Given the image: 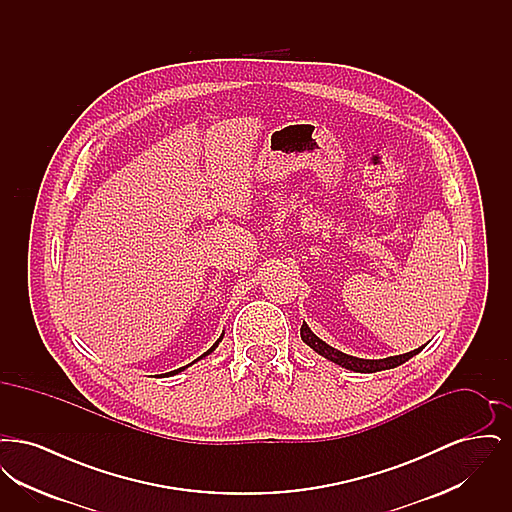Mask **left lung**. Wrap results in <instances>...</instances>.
<instances>
[{
    "label": "left lung",
    "mask_w": 512,
    "mask_h": 512,
    "mask_svg": "<svg viewBox=\"0 0 512 512\" xmlns=\"http://www.w3.org/2000/svg\"><path fill=\"white\" fill-rule=\"evenodd\" d=\"M301 340L305 341L309 347H313L317 351L318 355H322L324 359L336 363V365L345 366L353 372H378V370H388V368H395V366L403 365L405 361H409L411 357H414L416 353H420L424 349L418 347L411 353H405V355H397V357H388V359H378V361H370V359H357V357H351V355H345L338 349L330 347L328 343H324L322 340H318L317 336L311 332V328L303 322L301 326Z\"/></svg>",
    "instance_id": "8db88e82"
}]
</instances>
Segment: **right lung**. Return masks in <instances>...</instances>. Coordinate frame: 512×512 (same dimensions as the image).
Instances as JSON below:
<instances>
[{"instance_id": "right-lung-1", "label": "right lung", "mask_w": 512, "mask_h": 512, "mask_svg": "<svg viewBox=\"0 0 512 512\" xmlns=\"http://www.w3.org/2000/svg\"><path fill=\"white\" fill-rule=\"evenodd\" d=\"M222 336H224V334H222ZM222 336H220L219 340L215 341V343H213V347H211V349H207V351H205V353H203V355H201V357H197V359H195V361H199V359H203V357H207V355H209V353H213V351H215V347H217V345H219V341L222 340ZM194 361V363H195ZM184 368H188V366H182V368H178V370H174V372H169V374H178V372H182V370H184ZM169 374H167V376H169Z\"/></svg>"}]
</instances>
